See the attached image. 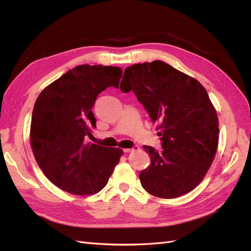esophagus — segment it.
Wrapping results in <instances>:
<instances>
[{
	"mask_svg": "<svg viewBox=\"0 0 251 251\" xmlns=\"http://www.w3.org/2000/svg\"><path fill=\"white\" fill-rule=\"evenodd\" d=\"M137 149H138V147H133V148H126V149H124V152H125V153H129V152L135 151Z\"/></svg>",
	"mask_w": 251,
	"mask_h": 251,
	"instance_id": "esophagus-1",
	"label": "esophagus"
}]
</instances>
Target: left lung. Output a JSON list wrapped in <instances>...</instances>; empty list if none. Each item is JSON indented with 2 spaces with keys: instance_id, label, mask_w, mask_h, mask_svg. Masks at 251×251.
<instances>
[{
  "instance_id": "left-lung-1",
  "label": "left lung",
  "mask_w": 251,
  "mask_h": 251,
  "mask_svg": "<svg viewBox=\"0 0 251 251\" xmlns=\"http://www.w3.org/2000/svg\"><path fill=\"white\" fill-rule=\"evenodd\" d=\"M120 89L134 91L162 140V152L144 146L151 164L139 175L143 187L164 199L193 191L205 176L218 146V117L205 88L154 60L126 68Z\"/></svg>"
}]
</instances>
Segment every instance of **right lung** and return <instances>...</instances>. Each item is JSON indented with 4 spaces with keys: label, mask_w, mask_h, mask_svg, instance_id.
Wrapping results in <instances>:
<instances>
[{
    "label": "right lung",
    "mask_w": 251,
    "mask_h": 251,
    "mask_svg": "<svg viewBox=\"0 0 251 251\" xmlns=\"http://www.w3.org/2000/svg\"><path fill=\"white\" fill-rule=\"evenodd\" d=\"M119 67L79 65L41 91L35 102L29 142L38 166L54 185L78 196L107 184L122 150L85 142L96 127L98 95L119 87Z\"/></svg>",
    "instance_id": "right-lung-1"
}]
</instances>
